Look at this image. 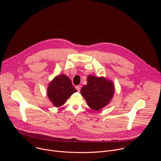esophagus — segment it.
<instances>
[{
    "label": "esophagus",
    "mask_w": 161,
    "mask_h": 161,
    "mask_svg": "<svg viewBox=\"0 0 161 161\" xmlns=\"http://www.w3.org/2000/svg\"><path fill=\"white\" fill-rule=\"evenodd\" d=\"M76 88L78 90V92H80V90H81V86L80 85H78V86H76Z\"/></svg>",
    "instance_id": "1"
}]
</instances>
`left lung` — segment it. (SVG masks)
<instances>
[{
	"label": "left lung",
	"mask_w": 161,
	"mask_h": 161,
	"mask_svg": "<svg viewBox=\"0 0 161 161\" xmlns=\"http://www.w3.org/2000/svg\"><path fill=\"white\" fill-rule=\"evenodd\" d=\"M80 92L90 108L99 111L111 101L114 94V85L104 76L88 75L87 84L83 86Z\"/></svg>",
	"instance_id": "left-lung-1"
}]
</instances>
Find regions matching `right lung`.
<instances>
[{
	"instance_id": "obj_1",
	"label": "right lung",
	"mask_w": 161,
	"mask_h": 161,
	"mask_svg": "<svg viewBox=\"0 0 161 161\" xmlns=\"http://www.w3.org/2000/svg\"><path fill=\"white\" fill-rule=\"evenodd\" d=\"M76 92L71 80L65 75L56 76L49 83L47 88L48 97L57 108L64 104L71 95Z\"/></svg>"
}]
</instances>
